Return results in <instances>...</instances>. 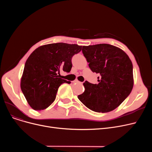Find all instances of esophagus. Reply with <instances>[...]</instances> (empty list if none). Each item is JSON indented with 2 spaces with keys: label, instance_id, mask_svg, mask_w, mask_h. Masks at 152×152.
I'll return each mask as SVG.
<instances>
[{
  "label": "esophagus",
  "instance_id": "1",
  "mask_svg": "<svg viewBox=\"0 0 152 152\" xmlns=\"http://www.w3.org/2000/svg\"><path fill=\"white\" fill-rule=\"evenodd\" d=\"M73 83H81V82H79V81H78L77 80H75Z\"/></svg>",
  "mask_w": 152,
  "mask_h": 152
}]
</instances>
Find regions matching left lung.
Segmentation results:
<instances>
[{
	"label": "left lung",
	"instance_id": "1",
	"mask_svg": "<svg viewBox=\"0 0 152 152\" xmlns=\"http://www.w3.org/2000/svg\"><path fill=\"white\" fill-rule=\"evenodd\" d=\"M82 51L91 71L100 77L97 84L85 81V91L77 98L95 112L107 113L115 110L133 88L131 60L123 50L107 44L83 46Z\"/></svg>",
	"mask_w": 152,
	"mask_h": 152
}]
</instances>
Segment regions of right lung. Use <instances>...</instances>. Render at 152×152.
Listing matches in <instances>:
<instances>
[{"instance_id": "add662e5", "label": "right lung", "mask_w": 152, "mask_h": 152, "mask_svg": "<svg viewBox=\"0 0 152 152\" xmlns=\"http://www.w3.org/2000/svg\"><path fill=\"white\" fill-rule=\"evenodd\" d=\"M82 46L66 43L39 47L27 59L21 79V89L31 107L42 110L54 102L60 86L70 81L60 77V71L69 73L71 59Z\"/></svg>"}]
</instances>
